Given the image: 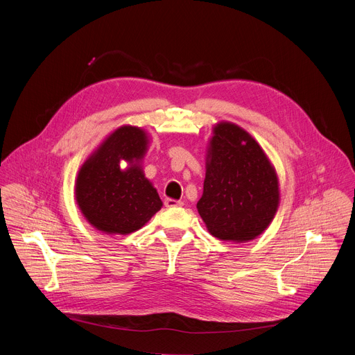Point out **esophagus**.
I'll use <instances>...</instances> for the list:
<instances>
[{
  "mask_svg": "<svg viewBox=\"0 0 355 355\" xmlns=\"http://www.w3.org/2000/svg\"><path fill=\"white\" fill-rule=\"evenodd\" d=\"M164 205H166L167 208L182 207V205H184V202H182V200H177V199H171V198H167V199L164 200Z\"/></svg>",
  "mask_w": 355,
  "mask_h": 355,
  "instance_id": "obj_1",
  "label": "esophagus"
}]
</instances>
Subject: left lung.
Listing matches in <instances>:
<instances>
[{
	"instance_id": "left-lung-1",
	"label": "left lung",
	"mask_w": 355,
	"mask_h": 355,
	"mask_svg": "<svg viewBox=\"0 0 355 355\" xmlns=\"http://www.w3.org/2000/svg\"><path fill=\"white\" fill-rule=\"evenodd\" d=\"M278 202V178L259 143L234 123L215 126L196 204L209 233L232 241L256 239L274 219Z\"/></svg>"
}]
</instances>
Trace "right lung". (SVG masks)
I'll list each match as a JSON object with an SVG mask.
<instances>
[{
	"label": "right lung",
	"mask_w": 355,
	"mask_h": 355,
	"mask_svg": "<svg viewBox=\"0 0 355 355\" xmlns=\"http://www.w3.org/2000/svg\"><path fill=\"white\" fill-rule=\"evenodd\" d=\"M146 147L147 136L141 129L122 126L81 167L76 184L77 204L98 230L129 234L162 209L156 188L139 167ZM121 159L130 163L123 172L119 167Z\"/></svg>",
	"instance_id": "add662e5"
}]
</instances>
